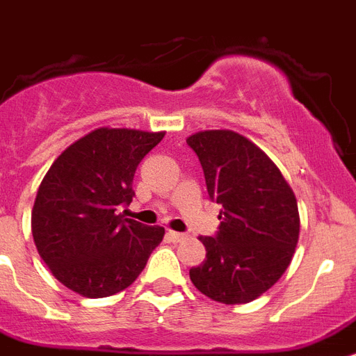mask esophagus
<instances>
[{"mask_svg":"<svg viewBox=\"0 0 356 356\" xmlns=\"http://www.w3.org/2000/svg\"><path fill=\"white\" fill-rule=\"evenodd\" d=\"M166 235H168V238L172 241V243H183V241H186L188 238L186 234H179V232H172V229H170Z\"/></svg>","mask_w":356,"mask_h":356,"instance_id":"34e87169","label":"esophagus"}]
</instances>
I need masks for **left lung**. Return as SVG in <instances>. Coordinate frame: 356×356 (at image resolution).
<instances>
[{"label": "left lung", "instance_id": "1", "mask_svg": "<svg viewBox=\"0 0 356 356\" xmlns=\"http://www.w3.org/2000/svg\"><path fill=\"white\" fill-rule=\"evenodd\" d=\"M204 172L211 201L222 206L215 237L190 279L222 304H246L282 277L293 259L300 219L293 190L257 145L232 130H204L186 139Z\"/></svg>", "mask_w": 356, "mask_h": 356}]
</instances>
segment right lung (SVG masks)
<instances>
[{
  "mask_svg": "<svg viewBox=\"0 0 356 356\" xmlns=\"http://www.w3.org/2000/svg\"><path fill=\"white\" fill-rule=\"evenodd\" d=\"M164 132L97 128L54 161L32 208V235L52 275L86 298L127 289L164 237L161 226L124 219L134 173Z\"/></svg>",
  "mask_w": 356,
  "mask_h": 356,
  "instance_id": "1",
  "label": "right lung"
}]
</instances>
